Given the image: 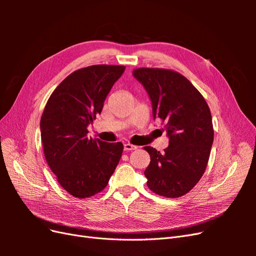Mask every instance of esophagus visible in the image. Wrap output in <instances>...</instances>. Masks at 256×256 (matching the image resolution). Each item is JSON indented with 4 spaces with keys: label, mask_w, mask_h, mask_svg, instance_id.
Segmentation results:
<instances>
[{
    "label": "esophagus",
    "mask_w": 256,
    "mask_h": 256,
    "mask_svg": "<svg viewBox=\"0 0 256 256\" xmlns=\"http://www.w3.org/2000/svg\"><path fill=\"white\" fill-rule=\"evenodd\" d=\"M136 150V145H132V144H130V143L124 144V150L129 152V150Z\"/></svg>",
    "instance_id": "34e87169"
}]
</instances>
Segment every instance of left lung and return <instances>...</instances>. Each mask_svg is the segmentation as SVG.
Listing matches in <instances>:
<instances>
[{"label":"left lung","mask_w":256,"mask_h":256,"mask_svg":"<svg viewBox=\"0 0 256 256\" xmlns=\"http://www.w3.org/2000/svg\"><path fill=\"white\" fill-rule=\"evenodd\" d=\"M132 74L150 98L154 120L164 124L170 138L164 152L144 147L150 156L144 172L147 187L166 198L182 196L198 182L208 164L214 142L210 110L180 74L162 68H138Z\"/></svg>","instance_id":"left-lung-1"}]
</instances>
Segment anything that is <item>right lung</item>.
Here are the masks:
<instances>
[{"label": "right lung", "instance_id": "1", "mask_svg": "<svg viewBox=\"0 0 256 256\" xmlns=\"http://www.w3.org/2000/svg\"><path fill=\"white\" fill-rule=\"evenodd\" d=\"M125 66L92 65L69 74L54 90L40 118L46 160L58 184L84 198L102 191L122 157V143L88 138V126Z\"/></svg>", "mask_w": 256, "mask_h": 256}]
</instances>
